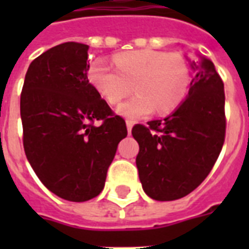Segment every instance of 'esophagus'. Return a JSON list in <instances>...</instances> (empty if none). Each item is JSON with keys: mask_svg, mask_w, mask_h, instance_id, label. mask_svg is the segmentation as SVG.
Wrapping results in <instances>:
<instances>
[{"mask_svg": "<svg viewBox=\"0 0 249 249\" xmlns=\"http://www.w3.org/2000/svg\"><path fill=\"white\" fill-rule=\"evenodd\" d=\"M133 124H134V121H133V120H126V128H128V133H129V134L132 133Z\"/></svg>", "mask_w": 249, "mask_h": 249, "instance_id": "34e87169", "label": "esophagus"}]
</instances>
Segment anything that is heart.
Here are the masks:
<instances>
[{
  "label": "heart",
  "instance_id": "obj_1",
  "mask_svg": "<svg viewBox=\"0 0 249 249\" xmlns=\"http://www.w3.org/2000/svg\"><path fill=\"white\" fill-rule=\"evenodd\" d=\"M113 64L116 70L103 58L93 60L88 77L111 106L119 105L134 90L136 95L117 108L130 120L148 116L155 109L160 115L172 112L189 93L191 72L179 53L151 49L124 52L113 56Z\"/></svg>",
  "mask_w": 249,
  "mask_h": 249
}]
</instances>
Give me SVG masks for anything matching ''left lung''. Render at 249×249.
Listing matches in <instances>:
<instances>
[{
    "label": "left lung",
    "instance_id": "left-lung-1",
    "mask_svg": "<svg viewBox=\"0 0 249 249\" xmlns=\"http://www.w3.org/2000/svg\"><path fill=\"white\" fill-rule=\"evenodd\" d=\"M189 95L164 120L137 124L136 164L148 196L176 200L196 189L218 159L225 142L224 83L209 59L193 62Z\"/></svg>",
    "mask_w": 249,
    "mask_h": 249
}]
</instances>
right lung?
Segmentation results:
<instances>
[{
    "mask_svg": "<svg viewBox=\"0 0 249 249\" xmlns=\"http://www.w3.org/2000/svg\"><path fill=\"white\" fill-rule=\"evenodd\" d=\"M88 50L64 42L42 53L29 64L20 94L25 156L40 181L70 201L101 194L128 134L124 119L88 79Z\"/></svg>",
    "mask_w": 249,
    "mask_h": 249,
    "instance_id": "add662e5",
    "label": "right lung"
}]
</instances>
